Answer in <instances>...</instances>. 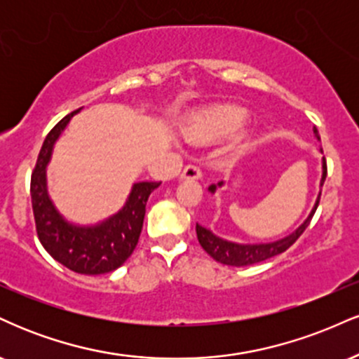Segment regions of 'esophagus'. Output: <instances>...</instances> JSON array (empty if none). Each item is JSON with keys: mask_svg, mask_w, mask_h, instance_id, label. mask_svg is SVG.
<instances>
[{"mask_svg": "<svg viewBox=\"0 0 359 359\" xmlns=\"http://www.w3.org/2000/svg\"><path fill=\"white\" fill-rule=\"evenodd\" d=\"M201 177H203V172H201V168L197 165H187L182 170V174H180V179L196 180V179H201Z\"/></svg>", "mask_w": 359, "mask_h": 359, "instance_id": "obj_1", "label": "esophagus"}]
</instances>
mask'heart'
<instances>
[{"instance_id": "heart-1", "label": "heart", "mask_w": 359, "mask_h": 359, "mask_svg": "<svg viewBox=\"0 0 359 359\" xmlns=\"http://www.w3.org/2000/svg\"><path fill=\"white\" fill-rule=\"evenodd\" d=\"M250 113L240 106H221L197 116L189 126L191 138L214 140L238 133L248 125Z\"/></svg>"}]
</instances>
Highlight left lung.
Returning a JSON list of instances; mask_svg holds the SVG:
<instances>
[{"instance_id": "8db88e82", "label": "left lung", "mask_w": 359, "mask_h": 359, "mask_svg": "<svg viewBox=\"0 0 359 359\" xmlns=\"http://www.w3.org/2000/svg\"><path fill=\"white\" fill-rule=\"evenodd\" d=\"M314 135L316 138L320 142L319 133H317V128L314 126ZM323 151V150H320ZM325 175H327V165H325V158L323 156V179H320V187L324 185ZM224 182H217V185H209V191L212 194L216 192L217 187ZM320 201V191L319 196H317V201L312 208L311 214L307 216V219L295 229L294 233H290L288 236L282 238V240L271 241V243H258V245H241V243H233L228 240H222V238L216 236L212 231L205 229L204 226L196 224V233H197V240H199L201 246L205 250V253L211 255V257L216 259V262L222 263V265H229V266H248V265H255V263L265 262L271 257H277V255L283 253V251L290 248L295 241L299 240L300 234L306 231V228L311 222L312 216H314L317 205H319Z\"/></svg>"}]
</instances>
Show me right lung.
Instances as JSON below:
<instances>
[{
	"instance_id": "right-lung-1",
	"label": "right lung",
	"mask_w": 359,
	"mask_h": 359,
	"mask_svg": "<svg viewBox=\"0 0 359 359\" xmlns=\"http://www.w3.org/2000/svg\"><path fill=\"white\" fill-rule=\"evenodd\" d=\"M79 111L62 118L40 148L36 165L32 172V208L39 240L53 259L76 273L101 275L121 266L137 248L147 201L160 182L133 184L125 205L97 224L81 226L65 219L48 196L47 165L52 158L53 145L71 118Z\"/></svg>"
}]
</instances>
